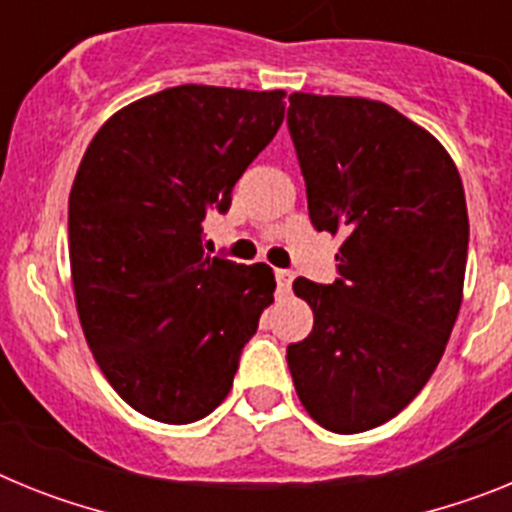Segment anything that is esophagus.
I'll return each mask as SVG.
<instances>
[{"label": "esophagus", "mask_w": 512, "mask_h": 512, "mask_svg": "<svg viewBox=\"0 0 512 512\" xmlns=\"http://www.w3.org/2000/svg\"><path fill=\"white\" fill-rule=\"evenodd\" d=\"M292 282H295V274L292 271H277V287H279V297H287L289 289H292Z\"/></svg>", "instance_id": "esophagus-1"}]
</instances>
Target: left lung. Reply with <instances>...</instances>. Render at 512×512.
Returning <instances> with one entry per match:
<instances>
[{"instance_id": "left-lung-1", "label": "left lung", "mask_w": 512, "mask_h": 512, "mask_svg": "<svg viewBox=\"0 0 512 512\" xmlns=\"http://www.w3.org/2000/svg\"><path fill=\"white\" fill-rule=\"evenodd\" d=\"M287 125L312 225L341 235L338 279H295L310 336L289 343L315 423L361 433L395 418L441 361L467 271L469 217L454 158L377 99L289 94Z\"/></svg>"}]
</instances>
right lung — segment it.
<instances>
[{
	"mask_svg": "<svg viewBox=\"0 0 512 512\" xmlns=\"http://www.w3.org/2000/svg\"><path fill=\"white\" fill-rule=\"evenodd\" d=\"M284 89L182 84L135 99L89 143L69 194V259L94 361L130 408L194 423L228 397L238 356L274 302L266 264L205 253L284 120Z\"/></svg>",
	"mask_w": 512,
	"mask_h": 512,
	"instance_id": "1",
	"label": "right lung"
}]
</instances>
